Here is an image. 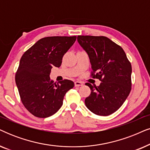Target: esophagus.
Listing matches in <instances>:
<instances>
[{
    "label": "esophagus",
    "mask_w": 150,
    "mask_h": 150,
    "mask_svg": "<svg viewBox=\"0 0 150 150\" xmlns=\"http://www.w3.org/2000/svg\"><path fill=\"white\" fill-rule=\"evenodd\" d=\"M74 85H75V87H79V86H82L83 84V83L79 82V81H75Z\"/></svg>",
    "instance_id": "1"
}]
</instances>
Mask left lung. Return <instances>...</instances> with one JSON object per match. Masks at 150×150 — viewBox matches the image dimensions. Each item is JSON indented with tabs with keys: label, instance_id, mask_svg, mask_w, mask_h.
Wrapping results in <instances>:
<instances>
[{
	"label": "left lung",
	"instance_id": "8db88e82",
	"mask_svg": "<svg viewBox=\"0 0 150 150\" xmlns=\"http://www.w3.org/2000/svg\"><path fill=\"white\" fill-rule=\"evenodd\" d=\"M78 42L88 54L91 77L101 81L99 86L87 83L91 94L85 105L98 116L117 111L132 89V65L120 45L105 36H78Z\"/></svg>",
	"mask_w": 150,
	"mask_h": 150
}]
</instances>
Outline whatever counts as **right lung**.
I'll list each match as a JSON object with an SVG mask.
<instances>
[{"instance_id":"right-lung-1","label":"right lung","mask_w":150,"mask_h":150,"mask_svg":"<svg viewBox=\"0 0 150 150\" xmlns=\"http://www.w3.org/2000/svg\"><path fill=\"white\" fill-rule=\"evenodd\" d=\"M76 36H49L38 40L23 54L15 75L21 100L32 115L47 118L61 108L64 96L74 83L50 79L52 68L61 65L63 56Z\"/></svg>"}]
</instances>
